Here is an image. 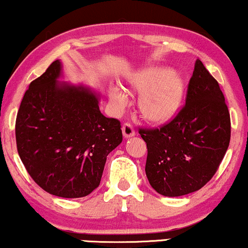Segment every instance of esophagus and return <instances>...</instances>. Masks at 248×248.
I'll return each instance as SVG.
<instances>
[{
	"mask_svg": "<svg viewBox=\"0 0 248 248\" xmlns=\"http://www.w3.org/2000/svg\"><path fill=\"white\" fill-rule=\"evenodd\" d=\"M122 134H124V139H130V137L135 136V130L133 126H131L130 124H128V122H126V124L122 126Z\"/></svg>",
	"mask_w": 248,
	"mask_h": 248,
	"instance_id": "34e87169",
	"label": "esophagus"
}]
</instances>
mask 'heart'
Segmentation results:
<instances>
[{
    "label": "heart",
    "instance_id": "1",
    "mask_svg": "<svg viewBox=\"0 0 248 248\" xmlns=\"http://www.w3.org/2000/svg\"><path fill=\"white\" fill-rule=\"evenodd\" d=\"M127 84L140 93L139 108L147 121L164 124L173 119L181 109L186 86L176 72L165 67H145L128 78ZM109 98L118 108L127 104V97L118 86L109 88Z\"/></svg>",
    "mask_w": 248,
    "mask_h": 248
}]
</instances>
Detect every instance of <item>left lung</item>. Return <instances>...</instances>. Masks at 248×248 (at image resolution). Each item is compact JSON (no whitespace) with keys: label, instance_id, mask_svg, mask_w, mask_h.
Instances as JSON below:
<instances>
[{"label":"left lung","instance_id":"left-lung-1","mask_svg":"<svg viewBox=\"0 0 248 248\" xmlns=\"http://www.w3.org/2000/svg\"><path fill=\"white\" fill-rule=\"evenodd\" d=\"M230 114L217 81L199 59L186 106L159 129H140L146 143V177L165 197L189 194L216 173L230 142Z\"/></svg>","mask_w":248,"mask_h":248}]
</instances>
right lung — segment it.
Instances as JSON below:
<instances>
[{"label":"right lung","mask_w":248,"mask_h":248,"mask_svg":"<svg viewBox=\"0 0 248 248\" xmlns=\"http://www.w3.org/2000/svg\"><path fill=\"white\" fill-rule=\"evenodd\" d=\"M62 78L57 59L31 82L17 114L16 140L37 186L62 198H81L98 187L122 131L117 119L102 114L101 93Z\"/></svg>","instance_id":"obj_1"}]
</instances>
